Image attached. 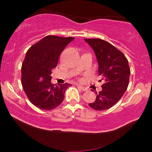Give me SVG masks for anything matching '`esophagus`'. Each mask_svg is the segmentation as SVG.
Masks as SVG:
<instances>
[{
    "mask_svg": "<svg viewBox=\"0 0 152 152\" xmlns=\"http://www.w3.org/2000/svg\"><path fill=\"white\" fill-rule=\"evenodd\" d=\"M77 86L79 88H80L81 90L83 91H88V88H86V87L82 86V85H80V84H77Z\"/></svg>",
    "mask_w": 152,
    "mask_h": 152,
    "instance_id": "34e87169",
    "label": "esophagus"
}]
</instances>
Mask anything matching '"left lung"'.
Returning a JSON list of instances; mask_svg holds the SVG:
<instances>
[{
    "label": "left lung",
    "instance_id": "obj_1",
    "mask_svg": "<svg viewBox=\"0 0 152 152\" xmlns=\"http://www.w3.org/2000/svg\"><path fill=\"white\" fill-rule=\"evenodd\" d=\"M98 62V72L104 83L96 99L88 105L96 111L109 109L120 100L129 85L130 68L124 54L111 43L99 39H85Z\"/></svg>",
    "mask_w": 152,
    "mask_h": 152
}]
</instances>
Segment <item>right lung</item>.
I'll return each mask as SVG.
<instances>
[{
  "instance_id": "add662e5",
  "label": "right lung",
  "mask_w": 152,
  "mask_h": 152,
  "mask_svg": "<svg viewBox=\"0 0 152 152\" xmlns=\"http://www.w3.org/2000/svg\"><path fill=\"white\" fill-rule=\"evenodd\" d=\"M74 39L49 35L27 51L21 67L22 86L29 100L39 109H54L64 100L70 84H52V70L57 66L60 54Z\"/></svg>"
}]
</instances>
